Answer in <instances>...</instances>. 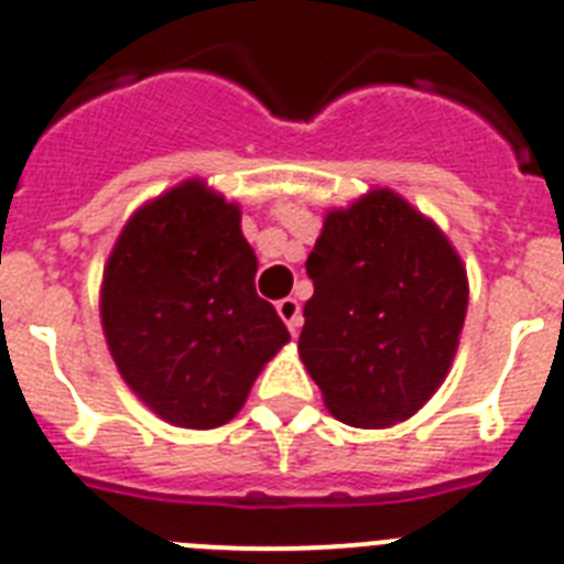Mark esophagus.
Listing matches in <instances>:
<instances>
[{
	"mask_svg": "<svg viewBox=\"0 0 564 564\" xmlns=\"http://www.w3.org/2000/svg\"><path fill=\"white\" fill-rule=\"evenodd\" d=\"M278 315L283 318V324L290 326V333L297 335V329H301V324H304V318H301V306H297L295 297H283V301H278Z\"/></svg>",
	"mask_w": 564,
	"mask_h": 564,
	"instance_id": "obj_1",
	"label": "esophagus"
}]
</instances>
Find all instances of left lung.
Here are the masks:
<instances>
[{
  "label": "left lung",
  "instance_id": "left-lung-1",
  "mask_svg": "<svg viewBox=\"0 0 564 564\" xmlns=\"http://www.w3.org/2000/svg\"><path fill=\"white\" fill-rule=\"evenodd\" d=\"M306 274L297 352L326 410L364 430L419 413L451 372L470 295L447 235L392 188H370L326 212Z\"/></svg>",
  "mask_w": 564,
  "mask_h": 564
}]
</instances>
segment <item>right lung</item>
<instances>
[{"label":"right lung","instance_id":"add662e5","mask_svg":"<svg viewBox=\"0 0 564 564\" xmlns=\"http://www.w3.org/2000/svg\"><path fill=\"white\" fill-rule=\"evenodd\" d=\"M240 206L183 180L122 226L99 286V321L122 381L151 413L212 430L240 413L290 333L254 292Z\"/></svg>","mask_w":564,"mask_h":564}]
</instances>
